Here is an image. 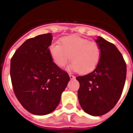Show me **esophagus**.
Returning <instances> with one entry per match:
<instances>
[{"instance_id": "obj_1", "label": "esophagus", "mask_w": 133, "mask_h": 133, "mask_svg": "<svg viewBox=\"0 0 133 133\" xmlns=\"http://www.w3.org/2000/svg\"><path fill=\"white\" fill-rule=\"evenodd\" d=\"M69 76H70V79H73L75 78V76H73V75H71V74H69Z\"/></svg>"}]
</instances>
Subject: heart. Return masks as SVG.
<instances>
[{"mask_svg": "<svg viewBox=\"0 0 133 133\" xmlns=\"http://www.w3.org/2000/svg\"><path fill=\"white\" fill-rule=\"evenodd\" d=\"M60 43H52L49 46L50 56L58 67H64L71 56V70L87 74L96 68L101 55V48L97 43L72 35L61 38Z\"/></svg>", "mask_w": 133, "mask_h": 133, "instance_id": "b5f03b06", "label": "heart"}]
</instances>
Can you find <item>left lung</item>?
<instances>
[{"instance_id": "1", "label": "left lung", "mask_w": 133, "mask_h": 133, "mask_svg": "<svg viewBox=\"0 0 133 133\" xmlns=\"http://www.w3.org/2000/svg\"><path fill=\"white\" fill-rule=\"evenodd\" d=\"M101 58L97 68L88 75L79 76L78 98L81 108L92 116L105 115L115 107L123 92L126 63L115 45L99 36Z\"/></svg>"}]
</instances>
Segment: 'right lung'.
I'll return each instance as SVG.
<instances>
[{
    "label": "right lung",
    "instance_id": "obj_1",
    "mask_svg": "<svg viewBox=\"0 0 133 133\" xmlns=\"http://www.w3.org/2000/svg\"><path fill=\"white\" fill-rule=\"evenodd\" d=\"M52 34L25 41L11 57L10 76L14 92L30 113L45 115L56 109L70 77L52 61L49 53Z\"/></svg>",
    "mask_w": 133,
    "mask_h": 133
}]
</instances>
